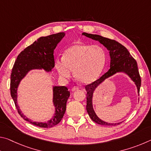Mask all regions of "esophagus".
Instances as JSON below:
<instances>
[{"mask_svg": "<svg viewBox=\"0 0 151 151\" xmlns=\"http://www.w3.org/2000/svg\"><path fill=\"white\" fill-rule=\"evenodd\" d=\"M78 89H79L78 86H73V87L72 88V91H76V90H78Z\"/></svg>", "mask_w": 151, "mask_h": 151, "instance_id": "esophagus-1", "label": "esophagus"}]
</instances>
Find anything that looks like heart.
<instances>
[{"mask_svg": "<svg viewBox=\"0 0 151 151\" xmlns=\"http://www.w3.org/2000/svg\"><path fill=\"white\" fill-rule=\"evenodd\" d=\"M106 62V52L100 46L79 43L67 48L63 59L56 61L55 66L63 78H70L71 71H74L76 78L87 85L99 77Z\"/></svg>", "mask_w": 151, "mask_h": 151, "instance_id": "obj_1", "label": "heart"}]
</instances>
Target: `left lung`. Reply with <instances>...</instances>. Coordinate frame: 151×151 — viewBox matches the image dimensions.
<instances>
[{
	"mask_svg": "<svg viewBox=\"0 0 151 151\" xmlns=\"http://www.w3.org/2000/svg\"><path fill=\"white\" fill-rule=\"evenodd\" d=\"M82 35L100 42L109 50L110 56H111V68L110 69L97 80L85 86V89L87 93H86V111H87L91 119L97 124L106 125V126L118 125L121 124V122L119 123H108V122L101 121L96 115L93 108V104H92L93 92L97 87V86L104 80H105L106 78L117 72H124L136 84L138 93H139L140 87L141 85V78H140L139 69H138L137 61L131 55L127 48H125L123 45H122L121 43L116 40L103 37L98 35H92L86 32H83Z\"/></svg>",
	"mask_w": 151,
	"mask_h": 151,
	"instance_id": "left-lung-1",
	"label": "left lung"
}]
</instances>
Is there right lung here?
<instances>
[{
  "label": "right lung",
  "instance_id": "obj_1",
  "mask_svg": "<svg viewBox=\"0 0 151 151\" xmlns=\"http://www.w3.org/2000/svg\"><path fill=\"white\" fill-rule=\"evenodd\" d=\"M65 32H58L47 37H42L37 39L18 55L12 67L11 75V94L17 111L25 121L35 126L41 128H50L59 123L65 114L66 102L70 96L67 87L55 86L53 88V102L56 107V112L53 118L45 122H32L21 113L17 101V87L21 79L26 75L28 71L35 68H43L47 71H50L55 66L54 50Z\"/></svg>",
  "mask_w": 151,
  "mask_h": 151
}]
</instances>
